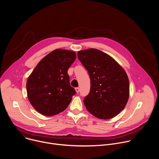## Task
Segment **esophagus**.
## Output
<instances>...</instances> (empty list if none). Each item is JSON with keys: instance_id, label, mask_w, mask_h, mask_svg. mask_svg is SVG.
I'll use <instances>...</instances> for the list:
<instances>
[{"instance_id": "esophagus-1", "label": "esophagus", "mask_w": 159, "mask_h": 159, "mask_svg": "<svg viewBox=\"0 0 159 159\" xmlns=\"http://www.w3.org/2000/svg\"><path fill=\"white\" fill-rule=\"evenodd\" d=\"M75 90H76V93H79V91H80L79 87H76V88H75Z\"/></svg>"}]
</instances>
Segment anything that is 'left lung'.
Returning a JSON list of instances; mask_svg holds the SVG:
<instances>
[{"label":"left lung","instance_id":"1","mask_svg":"<svg viewBox=\"0 0 159 159\" xmlns=\"http://www.w3.org/2000/svg\"><path fill=\"white\" fill-rule=\"evenodd\" d=\"M77 57L90 79V92L84 99L86 109L100 119L115 117L129 98L126 72L111 57L95 48L79 51Z\"/></svg>","mask_w":159,"mask_h":159}]
</instances>
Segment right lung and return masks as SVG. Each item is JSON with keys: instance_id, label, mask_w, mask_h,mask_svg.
<instances>
[{"instance_id": "add662e5", "label": "right lung", "mask_w": 159, "mask_h": 159, "mask_svg": "<svg viewBox=\"0 0 159 159\" xmlns=\"http://www.w3.org/2000/svg\"><path fill=\"white\" fill-rule=\"evenodd\" d=\"M76 58L73 51L57 49L36 65L26 83L28 98L33 107L44 116L63 111L76 93L67 71Z\"/></svg>"}]
</instances>
